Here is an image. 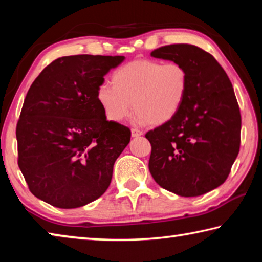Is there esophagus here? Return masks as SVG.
<instances>
[{"label": "esophagus", "mask_w": 262, "mask_h": 262, "mask_svg": "<svg viewBox=\"0 0 262 262\" xmlns=\"http://www.w3.org/2000/svg\"><path fill=\"white\" fill-rule=\"evenodd\" d=\"M143 134V132H141L140 129H136V128H133L132 129V136L133 137H139Z\"/></svg>", "instance_id": "esophagus-1"}]
</instances>
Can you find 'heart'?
Listing matches in <instances>:
<instances>
[{
  "mask_svg": "<svg viewBox=\"0 0 262 262\" xmlns=\"http://www.w3.org/2000/svg\"><path fill=\"white\" fill-rule=\"evenodd\" d=\"M112 85L97 89V100L106 118L121 122L133 112L141 125H163L172 120L188 95V73L178 62L135 60L112 75Z\"/></svg>",
  "mask_w": 262,
  "mask_h": 262,
  "instance_id": "b5f03b06",
  "label": "heart"
}]
</instances>
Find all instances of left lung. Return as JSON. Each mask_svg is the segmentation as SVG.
<instances>
[{
	"label": "left lung",
	"instance_id": "left-lung-1",
	"mask_svg": "<svg viewBox=\"0 0 262 262\" xmlns=\"http://www.w3.org/2000/svg\"><path fill=\"white\" fill-rule=\"evenodd\" d=\"M157 59L183 64L188 95L179 113L149 130V171L164 189L199 196L227 180L241 147L242 117L227 73L209 53L188 43L151 52Z\"/></svg>",
	"mask_w": 262,
	"mask_h": 262
}]
</instances>
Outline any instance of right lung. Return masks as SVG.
I'll return each instance as SVG.
<instances>
[{
  "label": "right lung",
  "instance_id": "right-lung-1",
  "mask_svg": "<svg viewBox=\"0 0 262 262\" xmlns=\"http://www.w3.org/2000/svg\"><path fill=\"white\" fill-rule=\"evenodd\" d=\"M125 56H62L34 79L16 127L18 166L30 192L73 209L101 196L130 129L108 121L97 100L104 76Z\"/></svg>",
  "mask_w": 262,
  "mask_h": 262
}]
</instances>
